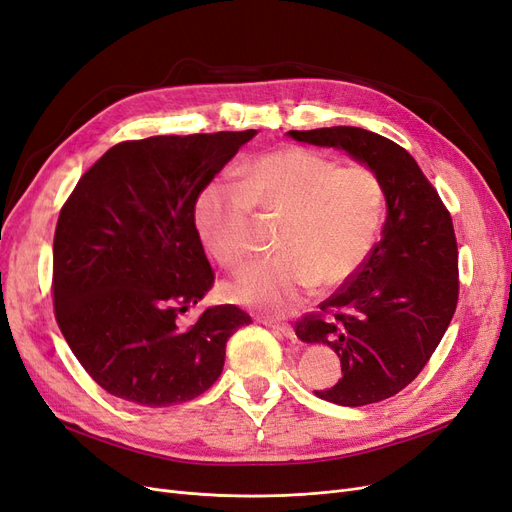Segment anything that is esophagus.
<instances>
[{
    "label": "esophagus",
    "mask_w": 512,
    "mask_h": 512,
    "mask_svg": "<svg viewBox=\"0 0 512 512\" xmlns=\"http://www.w3.org/2000/svg\"><path fill=\"white\" fill-rule=\"evenodd\" d=\"M260 322L265 324V327L275 329L277 333H282L284 337H294V331L288 322H280V320H271V318H260Z\"/></svg>",
    "instance_id": "esophagus-1"
}]
</instances>
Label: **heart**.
I'll list each match as a JSON object with an SVG mask.
<instances>
[{
    "label": "heart",
    "mask_w": 512,
    "mask_h": 512,
    "mask_svg": "<svg viewBox=\"0 0 512 512\" xmlns=\"http://www.w3.org/2000/svg\"><path fill=\"white\" fill-rule=\"evenodd\" d=\"M254 209L277 224V254L243 267L228 284L232 301L265 312L297 305L318 282L342 284L374 250L384 215V188L374 170L309 149H280L215 179L196 205V224L213 256L237 267L254 250Z\"/></svg>",
    "instance_id": "heart-1"
}]
</instances>
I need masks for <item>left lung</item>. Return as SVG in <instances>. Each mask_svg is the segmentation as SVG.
<instances>
[{"label": "left lung", "mask_w": 512, "mask_h": 512, "mask_svg": "<svg viewBox=\"0 0 512 512\" xmlns=\"http://www.w3.org/2000/svg\"><path fill=\"white\" fill-rule=\"evenodd\" d=\"M288 134L344 149L382 181V239L320 312L294 324L299 339L331 346L342 361V380L316 391L320 399L350 408L376 404L421 374L455 314L459 252L451 213L416 160L389 138L352 126Z\"/></svg>", "instance_id": "8db88e82"}]
</instances>
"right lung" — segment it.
<instances>
[{
	"label": "right lung",
	"mask_w": 512,
	"mask_h": 512,
	"mask_svg": "<svg viewBox=\"0 0 512 512\" xmlns=\"http://www.w3.org/2000/svg\"><path fill=\"white\" fill-rule=\"evenodd\" d=\"M256 130L149 136L108 149L76 183L53 239L55 320L106 393L147 408L211 389L226 342L250 314L205 309L215 273L194 222L196 200Z\"/></svg>",
	"instance_id": "right-lung-1"
}]
</instances>
